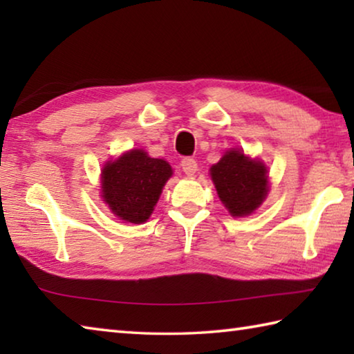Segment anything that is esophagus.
<instances>
[{
    "label": "esophagus",
    "mask_w": 354,
    "mask_h": 354,
    "mask_svg": "<svg viewBox=\"0 0 354 354\" xmlns=\"http://www.w3.org/2000/svg\"><path fill=\"white\" fill-rule=\"evenodd\" d=\"M181 167H183V171L187 176H194L195 173H196V169H198V165H196V160L195 159H190V158L183 159Z\"/></svg>",
    "instance_id": "1"
}]
</instances>
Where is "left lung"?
Returning a JSON list of instances; mask_svg holds the SVG:
<instances>
[{"mask_svg":"<svg viewBox=\"0 0 354 354\" xmlns=\"http://www.w3.org/2000/svg\"><path fill=\"white\" fill-rule=\"evenodd\" d=\"M267 167L259 159L231 148L211 167V178L221 203L232 217L253 214L268 194Z\"/></svg>","mask_w":354,"mask_h":354,"instance_id":"1","label":"left lung"}]
</instances>
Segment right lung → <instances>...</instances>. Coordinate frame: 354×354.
<instances>
[{
    "label": "right lung",
    "instance_id": "1",
    "mask_svg": "<svg viewBox=\"0 0 354 354\" xmlns=\"http://www.w3.org/2000/svg\"><path fill=\"white\" fill-rule=\"evenodd\" d=\"M173 175L164 159L149 158L145 149H131L101 170V196L111 212L129 223H143L153 214L165 183Z\"/></svg>",
    "mask_w": 354,
    "mask_h": 354
}]
</instances>
